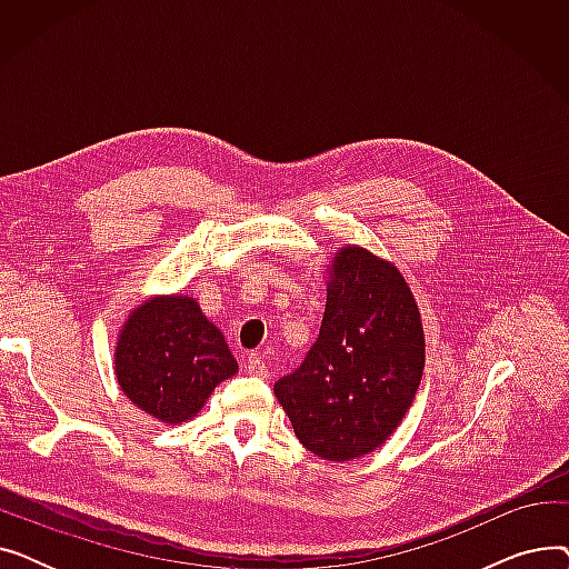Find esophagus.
Returning <instances> with one entry per match:
<instances>
[{
	"label": "esophagus",
	"mask_w": 569,
	"mask_h": 569,
	"mask_svg": "<svg viewBox=\"0 0 569 569\" xmlns=\"http://www.w3.org/2000/svg\"><path fill=\"white\" fill-rule=\"evenodd\" d=\"M244 371H247L249 376H256V378H267V373H269L264 360H262V357H260L258 352H251V355L247 357V360H244Z\"/></svg>",
	"instance_id": "1"
}]
</instances>
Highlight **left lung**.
Masks as SVG:
<instances>
[{
    "label": "left lung",
    "instance_id": "obj_1",
    "mask_svg": "<svg viewBox=\"0 0 569 569\" xmlns=\"http://www.w3.org/2000/svg\"><path fill=\"white\" fill-rule=\"evenodd\" d=\"M422 371L425 330L406 279L392 262L346 247L332 262L320 335L274 395L309 452L350 461L390 438Z\"/></svg>",
    "mask_w": 569,
    "mask_h": 569
}]
</instances>
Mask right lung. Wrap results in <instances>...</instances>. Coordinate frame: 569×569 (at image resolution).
Returning <instances> with one entry per match:
<instances>
[{"mask_svg":"<svg viewBox=\"0 0 569 569\" xmlns=\"http://www.w3.org/2000/svg\"><path fill=\"white\" fill-rule=\"evenodd\" d=\"M114 373L140 410L179 425L191 420L221 380L237 373V360L193 297L170 295L131 311L119 332Z\"/></svg>","mask_w":569,"mask_h":569,"instance_id":"add662e5","label":"right lung"}]
</instances>
